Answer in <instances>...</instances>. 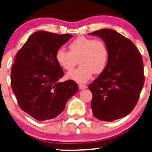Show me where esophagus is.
<instances>
[{
	"mask_svg": "<svg viewBox=\"0 0 152 152\" xmlns=\"http://www.w3.org/2000/svg\"><path fill=\"white\" fill-rule=\"evenodd\" d=\"M86 88H87V86L85 85H79V89H85Z\"/></svg>",
	"mask_w": 152,
	"mask_h": 152,
	"instance_id": "obj_1",
	"label": "esophagus"
}]
</instances>
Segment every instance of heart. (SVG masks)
<instances>
[{
  "mask_svg": "<svg viewBox=\"0 0 152 152\" xmlns=\"http://www.w3.org/2000/svg\"><path fill=\"white\" fill-rule=\"evenodd\" d=\"M69 48L67 51L60 48L55 54L58 65L67 71L74 68L78 60L80 66L68 72V78L83 83L91 78L93 73L100 74L106 68L108 50L102 41L80 36L70 43Z\"/></svg>",
  "mask_w": 152,
  "mask_h": 152,
  "instance_id": "1",
  "label": "heart"
}]
</instances>
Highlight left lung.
I'll use <instances>...</instances> for the list:
<instances>
[{
	"label": "left lung",
	"instance_id": "obj_1",
	"mask_svg": "<svg viewBox=\"0 0 152 152\" xmlns=\"http://www.w3.org/2000/svg\"><path fill=\"white\" fill-rule=\"evenodd\" d=\"M101 37L108 50L106 68L89 85L96 118L113 121L128 115L139 99L145 82L141 54L132 42L112 29L89 33Z\"/></svg>",
	"mask_w": 152,
	"mask_h": 152
}]
</instances>
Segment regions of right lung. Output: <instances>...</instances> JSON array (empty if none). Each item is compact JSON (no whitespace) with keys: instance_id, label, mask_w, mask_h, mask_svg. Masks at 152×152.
I'll return each instance as SVG.
<instances>
[{"instance_id":"obj_1","label":"right lung","mask_w":152,"mask_h":152,"mask_svg":"<svg viewBox=\"0 0 152 152\" xmlns=\"http://www.w3.org/2000/svg\"><path fill=\"white\" fill-rule=\"evenodd\" d=\"M73 36L39 31L32 34L15 56L11 85L20 108L37 121L55 118L78 91L75 81L63 76L56 50Z\"/></svg>"}]
</instances>
